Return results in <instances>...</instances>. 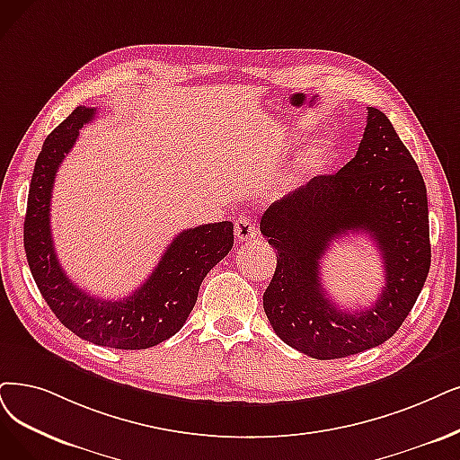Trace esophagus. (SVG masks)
<instances>
[{"label":"esophagus","mask_w":460,"mask_h":460,"mask_svg":"<svg viewBox=\"0 0 460 460\" xmlns=\"http://www.w3.org/2000/svg\"><path fill=\"white\" fill-rule=\"evenodd\" d=\"M234 232H235L237 242H249V240H254V237H256V228L251 223V218H247V217H242L240 220H237Z\"/></svg>","instance_id":"esophagus-1"}]
</instances>
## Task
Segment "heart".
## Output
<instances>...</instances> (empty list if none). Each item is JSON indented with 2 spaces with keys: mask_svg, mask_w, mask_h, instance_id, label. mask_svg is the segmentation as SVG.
<instances>
[{
  "mask_svg": "<svg viewBox=\"0 0 460 460\" xmlns=\"http://www.w3.org/2000/svg\"><path fill=\"white\" fill-rule=\"evenodd\" d=\"M330 156V145L328 141H319L315 143L314 146H309V149L305 151V155L300 158L298 166H296V172H294V175H304V173H311L315 172L317 168H321L323 164L328 160Z\"/></svg>",
  "mask_w": 460,
  "mask_h": 460,
  "instance_id": "1",
  "label": "heart"
}]
</instances>
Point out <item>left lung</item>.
Masks as SVG:
<instances>
[{
    "mask_svg": "<svg viewBox=\"0 0 460 460\" xmlns=\"http://www.w3.org/2000/svg\"><path fill=\"white\" fill-rule=\"evenodd\" d=\"M349 231L373 237L385 270L376 304L357 312L325 296L318 271L329 243ZM261 232L279 254L264 292L268 321L287 345L319 360L357 355L394 336L430 270L425 181L376 107H368L355 158L271 204Z\"/></svg>",
    "mask_w": 460,
    "mask_h": 460,
    "instance_id": "8db88e82",
    "label": "left lung"
}]
</instances>
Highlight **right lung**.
<instances>
[{
  "instance_id": "add662e5",
  "label": "right lung",
  "mask_w": 460,
  "mask_h": 460,
  "mask_svg": "<svg viewBox=\"0 0 460 460\" xmlns=\"http://www.w3.org/2000/svg\"><path fill=\"white\" fill-rule=\"evenodd\" d=\"M94 115L96 109L81 105L47 136L30 182L24 249L41 296L73 334L103 347L146 349L172 338L187 323L201 281L234 245V225L223 220L182 230L146 281L122 300H100L81 290L54 251L50 198L60 164Z\"/></svg>"
}]
</instances>
